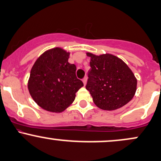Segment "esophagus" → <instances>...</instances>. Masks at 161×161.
<instances>
[{"mask_svg":"<svg viewBox=\"0 0 161 161\" xmlns=\"http://www.w3.org/2000/svg\"><path fill=\"white\" fill-rule=\"evenodd\" d=\"M82 82H83V84H84V86H86V83H87V77H85V78L82 79Z\"/></svg>","mask_w":161,"mask_h":161,"instance_id":"34e87169","label":"esophagus"}]
</instances>
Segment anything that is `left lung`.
I'll list each match as a JSON object with an SVG mask.
<instances>
[{
    "instance_id": "left-lung-1",
    "label": "left lung",
    "mask_w": 161,
    "mask_h": 161,
    "mask_svg": "<svg viewBox=\"0 0 161 161\" xmlns=\"http://www.w3.org/2000/svg\"><path fill=\"white\" fill-rule=\"evenodd\" d=\"M86 55L91 59L86 89L96 106L114 110L128 104L137 89V79L128 65L111 53Z\"/></svg>"
}]
</instances>
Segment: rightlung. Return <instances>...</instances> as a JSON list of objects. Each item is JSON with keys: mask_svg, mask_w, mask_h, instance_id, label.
I'll return each instance as SVG.
<instances>
[{"mask_svg": "<svg viewBox=\"0 0 161 161\" xmlns=\"http://www.w3.org/2000/svg\"><path fill=\"white\" fill-rule=\"evenodd\" d=\"M69 54L62 47L49 49L38 57L31 69L28 81L29 94L47 111H64L83 86L75 75L76 66L68 62Z\"/></svg>", "mask_w": 161, "mask_h": 161, "instance_id": "right-lung-1", "label": "right lung"}]
</instances>
